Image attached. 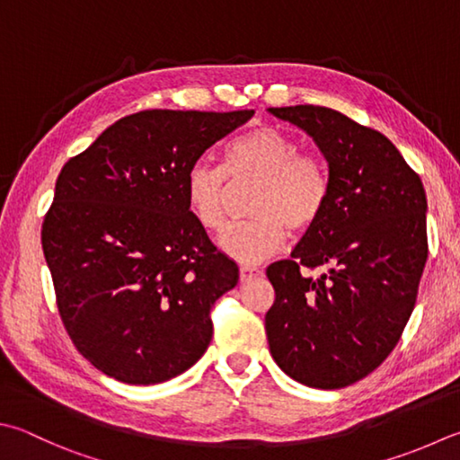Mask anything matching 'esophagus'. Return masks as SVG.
<instances>
[{
    "label": "esophagus",
    "instance_id": "34e87169",
    "mask_svg": "<svg viewBox=\"0 0 460 460\" xmlns=\"http://www.w3.org/2000/svg\"><path fill=\"white\" fill-rule=\"evenodd\" d=\"M258 276H262V270H258L254 266H242L240 268V280L242 282H250L252 279H258Z\"/></svg>",
    "mask_w": 460,
    "mask_h": 460
}]
</instances>
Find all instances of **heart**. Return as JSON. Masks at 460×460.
<instances>
[{
    "label": "heart",
    "mask_w": 460,
    "mask_h": 460,
    "mask_svg": "<svg viewBox=\"0 0 460 460\" xmlns=\"http://www.w3.org/2000/svg\"><path fill=\"white\" fill-rule=\"evenodd\" d=\"M228 178L232 184L260 181L250 214L256 220L232 226L220 248L242 264L262 262L280 252L288 238L310 232L323 218L331 180L318 155L302 154L296 137L274 126L246 129L224 150V168L196 160L184 178L190 214L208 232L226 226Z\"/></svg>",
    "instance_id": "b5f03b06"
}]
</instances>
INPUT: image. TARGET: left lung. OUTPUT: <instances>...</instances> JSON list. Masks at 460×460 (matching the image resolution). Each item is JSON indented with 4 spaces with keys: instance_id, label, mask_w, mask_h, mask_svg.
<instances>
[{
    "instance_id": "8db88e82",
    "label": "left lung",
    "mask_w": 460,
    "mask_h": 460,
    "mask_svg": "<svg viewBox=\"0 0 460 460\" xmlns=\"http://www.w3.org/2000/svg\"><path fill=\"white\" fill-rule=\"evenodd\" d=\"M298 126L328 162L323 218L288 260L268 266L270 354L312 388L349 386L393 352L427 264V194L394 144L323 106L268 110ZM305 267H326L312 279Z\"/></svg>"
}]
</instances>
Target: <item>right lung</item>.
I'll use <instances>...</instances> for the list:
<instances>
[{
  "label": "right lung",
  "mask_w": 460,
  "mask_h": 460,
  "mask_svg": "<svg viewBox=\"0 0 460 460\" xmlns=\"http://www.w3.org/2000/svg\"><path fill=\"white\" fill-rule=\"evenodd\" d=\"M254 110H146L62 168L41 248L75 349L103 375L158 385L200 360L236 262L190 214L184 178Z\"/></svg>",
  "instance_id": "add662e5"
}]
</instances>
